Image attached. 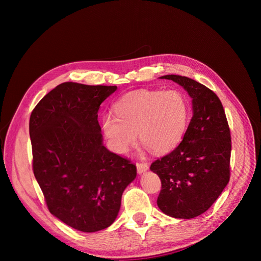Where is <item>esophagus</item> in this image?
<instances>
[{
	"mask_svg": "<svg viewBox=\"0 0 261 261\" xmlns=\"http://www.w3.org/2000/svg\"><path fill=\"white\" fill-rule=\"evenodd\" d=\"M136 167H137V172L138 174H143V173H145L146 171H148L149 167L147 163H144V162H137L136 163Z\"/></svg>",
	"mask_w": 261,
	"mask_h": 261,
	"instance_id": "34e87169",
	"label": "esophagus"
}]
</instances>
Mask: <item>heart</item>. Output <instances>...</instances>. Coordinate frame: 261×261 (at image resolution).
Listing matches in <instances>:
<instances>
[{
  "label": "heart",
  "instance_id": "b5f03b06",
  "mask_svg": "<svg viewBox=\"0 0 261 261\" xmlns=\"http://www.w3.org/2000/svg\"><path fill=\"white\" fill-rule=\"evenodd\" d=\"M114 112L102 116V130L112 151L126 153L136 143L154 154L174 150L183 139L191 117L189 105L177 90L139 89L124 94Z\"/></svg>",
  "mask_w": 261,
  "mask_h": 261
}]
</instances>
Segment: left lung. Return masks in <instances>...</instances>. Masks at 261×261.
Here are the masks:
<instances>
[{
    "label": "left lung",
    "instance_id": "obj_1",
    "mask_svg": "<svg viewBox=\"0 0 261 261\" xmlns=\"http://www.w3.org/2000/svg\"><path fill=\"white\" fill-rule=\"evenodd\" d=\"M160 78L188 92L193 117L180 144L150 167L161 179L156 203L167 216L193 219L212 206L230 180V127L220 99L206 86L179 75Z\"/></svg>",
    "mask_w": 261,
    "mask_h": 261
}]
</instances>
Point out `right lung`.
I'll return each instance as SVG.
<instances>
[{
  "mask_svg": "<svg viewBox=\"0 0 261 261\" xmlns=\"http://www.w3.org/2000/svg\"><path fill=\"white\" fill-rule=\"evenodd\" d=\"M116 86L63 83L31 112L34 174L49 211L75 230L92 233L111 225L136 165L103 146L100 105Z\"/></svg>",
  "mask_w": 261,
  "mask_h": 261,
  "instance_id": "1",
  "label": "right lung"
}]
</instances>
